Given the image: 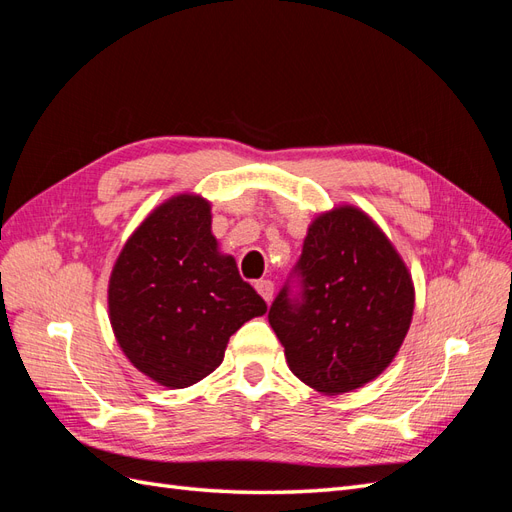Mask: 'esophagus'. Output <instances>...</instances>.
I'll return each instance as SVG.
<instances>
[{"instance_id": "esophagus-1", "label": "esophagus", "mask_w": 512, "mask_h": 512, "mask_svg": "<svg viewBox=\"0 0 512 512\" xmlns=\"http://www.w3.org/2000/svg\"><path fill=\"white\" fill-rule=\"evenodd\" d=\"M254 288L258 290L260 297L265 299L267 303L273 299V282H271V280H258V282L254 284Z\"/></svg>"}]
</instances>
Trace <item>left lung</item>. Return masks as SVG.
Here are the masks:
<instances>
[{
    "label": "left lung",
    "instance_id": "obj_1",
    "mask_svg": "<svg viewBox=\"0 0 512 512\" xmlns=\"http://www.w3.org/2000/svg\"><path fill=\"white\" fill-rule=\"evenodd\" d=\"M303 303L286 290L269 309L290 371L322 395L376 380L393 363L414 314V282L393 241L354 205L318 213L299 260Z\"/></svg>",
    "mask_w": 512,
    "mask_h": 512
}]
</instances>
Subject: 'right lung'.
I'll use <instances>...</instances> for the list:
<instances>
[{
    "instance_id": "add662e5",
    "label": "right lung",
    "mask_w": 512,
    "mask_h": 512,
    "mask_svg": "<svg viewBox=\"0 0 512 512\" xmlns=\"http://www.w3.org/2000/svg\"><path fill=\"white\" fill-rule=\"evenodd\" d=\"M267 314L211 232L200 194L166 198L123 243L108 280V320L128 361L166 389L220 367L232 333Z\"/></svg>"
}]
</instances>
